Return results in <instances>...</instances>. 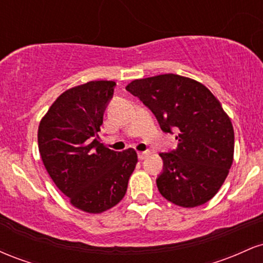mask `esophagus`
Returning a JSON list of instances; mask_svg holds the SVG:
<instances>
[{
	"label": "esophagus",
	"instance_id": "esophagus-1",
	"mask_svg": "<svg viewBox=\"0 0 263 263\" xmlns=\"http://www.w3.org/2000/svg\"><path fill=\"white\" fill-rule=\"evenodd\" d=\"M148 155H149V152H138V159H144L146 158V157H148Z\"/></svg>",
	"mask_w": 263,
	"mask_h": 263
}]
</instances>
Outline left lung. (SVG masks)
Instances as JSON below:
<instances>
[{
    "label": "left lung",
    "instance_id": "left-lung-1",
    "mask_svg": "<svg viewBox=\"0 0 263 263\" xmlns=\"http://www.w3.org/2000/svg\"><path fill=\"white\" fill-rule=\"evenodd\" d=\"M126 90L155 114L163 132H178L177 149L159 155L162 197L182 208L209 201L234 161V127L220 101L201 83L177 74L136 79Z\"/></svg>",
    "mask_w": 263,
    "mask_h": 263
}]
</instances>
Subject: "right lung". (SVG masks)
I'll list each match as a JSON object with an SVG mask.
<instances>
[{
  "label": "right lung",
  "instance_id": "add662e5",
  "mask_svg": "<svg viewBox=\"0 0 263 263\" xmlns=\"http://www.w3.org/2000/svg\"><path fill=\"white\" fill-rule=\"evenodd\" d=\"M115 81H89L57 98L38 127V148L52 180L70 204L104 213L125 197L137 164L134 148L115 152L96 138Z\"/></svg>",
  "mask_w": 263,
  "mask_h": 263
}]
</instances>
